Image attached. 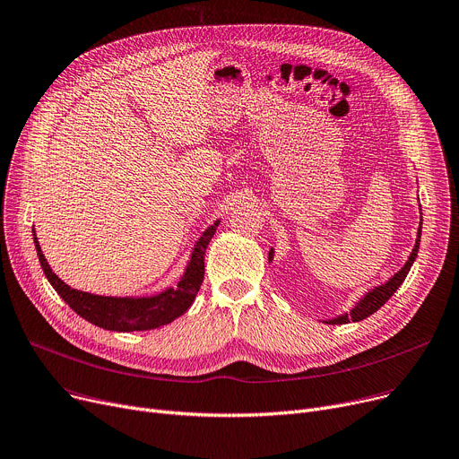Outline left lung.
I'll list each match as a JSON object with an SVG mask.
<instances>
[{"instance_id": "obj_1", "label": "left lung", "mask_w": 459, "mask_h": 459, "mask_svg": "<svg viewBox=\"0 0 459 459\" xmlns=\"http://www.w3.org/2000/svg\"><path fill=\"white\" fill-rule=\"evenodd\" d=\"M420 229H422V220H420V223H419V230H417V239H415V247H413V251H411V255L408 256V262L404 264V267L399 271V273H394L393 277L387 281V282H384V284H380V286H375L373 290H369L368 293H365L354 307L351 308V312H345V314H342V316H338V317H332V319H328V321H325L326 325H347V323H358V321H361V319H365V317H369V316H373L377 310H380L384 304L391 299V295L401 288V284L404 282V279H406V274L410 273V269H411V265H413V262H415V258H417V253H419V243H420ZM273 258V249L269 251V260Z\"/></svg>"}]
</instances>
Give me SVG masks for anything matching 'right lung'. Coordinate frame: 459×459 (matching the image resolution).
<instances>
[{
  "mask_svg": "<svg viewBox=\"0 0 459 459\" xmlns=\"http://www.w3.org/2000/svg\"><path fill=\"white\" fill-rule=\"evenodd\" d=\"M218 225L220 221L210 225L197 239L195 247L190 255L186 271L180 277L177 288H168L157 295L149 297H105L70 288L51 271L40 249L37 234L33 236L46 279L77 316L105 330L134 332L164 326L180 317L192 307V302L204 279V253L210 239L216 234Z\"/></svg>",
  "mask_w": 459,
  "mask_h": 459,
  "instance_id": "add662e5",
  "label": "right lung"
}]
</instances>
